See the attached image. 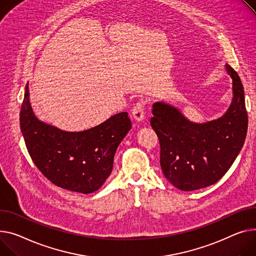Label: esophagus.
Here are the masks:
<instances>
[{"label": "esophagus", "mask_w": 256, "mask_h": 256, "mask_svg": "<svg viewBox=\"0 0 256 256\" xmlns=\"http://www.w3.org/2000/svg\"><path fill=\"white\" fill-rule=\"evenodd\" d=\"M132 117L137 122H141L145 118V103L140 102V103L136 104L132 108Z\"/></svg>", "instance_id": "obj_1"}]
</instances>
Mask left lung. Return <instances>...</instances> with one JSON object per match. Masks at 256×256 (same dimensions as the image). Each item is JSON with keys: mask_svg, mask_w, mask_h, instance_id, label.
Returning a JSON list of instances; mask_svg holds the SVG:
<instances>
[{"mask_svg": "<svg viewBox=\"0 0 256 256\" xmlns=\"http://www.w3.org/2000/svg\"><path fill=\"white\" fill-rule=\"evenodd\" d=\"M226 69L232 81V100L224 115L215 120L196 124L164 102L152 105L150 124L160 139L162 173L180 190H196L216 183L244 145L248 117L243 84L230 64Z\"/></svg>", "mask_w": 256, "mask_h": 256, "instance_id": "8db88e82", "label": "left lung"}]
</instances>
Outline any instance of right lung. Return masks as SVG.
I'll use <instances>...</instances> for the list:
<instances>
[{"instance_id":"add662e5","label":"right lung","mask_w":256,"mask_h":256,"mask_svg":"<svg viewBox=\"0 0 256 256\" xmlns=\"http://www.w3.org/2000/svg\"><path fill=\"white\" fill-rule=\"evenodd\" d=\"M20 130L41 173L62 188L92 194L110 176L116 149L132 128L128 112L82 132H66L41 122L30 103L28 84L20 110Z\"/></svg>"}]
</instances>
